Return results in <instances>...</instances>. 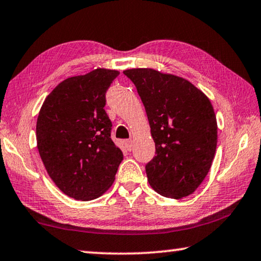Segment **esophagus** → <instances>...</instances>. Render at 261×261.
<instances>
[{
  "mask_svg": "<svg viewBox=\"0 0 261 261\" xmlns=\"http://www.w3.org/2000/svg\"><path fill=\"white\" fill-rule=\"evenodd\" d=\"M124 146H126L127 150H132L133 149V141H132V140H126V141H124Z\"/></svg>",
  "mask_w": 261,
  "mask_h": 261,
  "instance_id": "1",
  "label": "esophagus"
}]
</instances>
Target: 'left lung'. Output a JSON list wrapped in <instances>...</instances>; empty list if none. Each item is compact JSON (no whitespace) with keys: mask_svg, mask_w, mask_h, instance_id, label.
I'll list each match as a JSON object with an SVG mask.
<instances>
[{"mask_svg":"<svg viewBox=\"0 0 261 261\" xmlns=\"http://www.w3.org/2000/svg\"><path fill=\"white\" fill-rule=\"evenodd\" d=\"M137 87L155 142L146 165L148 182L172 199L188 196L208 174L218 142V124L208 97L186 79L152 68L123 71Z\"/></svg>","mask_w":261,"mask_h":261,"instance_id":"8db88e82","label":"left lung"}]
</instances>
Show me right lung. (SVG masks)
Here are the masks:
<instances>
[{"label":"right lung","instance_id":"add662e5","mask_svg":"<svg viewBox=\"0 0 261 261\" xmlns=\"http://www.w3.org/2000/svg\"><path fill=\"white\" fill-rule=\"evenodd\" d=\"M119 71L97 68L68 77L46 97L36 122L40 156L54 184L70 198L88 201L115 180L123 154L111 139L106 92Z\"/></svg>","mask_w":261,"mask_h":261}]
</instances>
